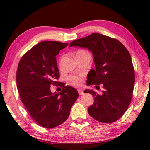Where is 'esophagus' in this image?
Wrapping results in <instances>:
<instances>
[{
    "instance_id": "esophagus-1",
    "label": "esophagus",
    "mask_w": 150,
    "mask_h": 150,
    "mask_svg": "<svg viewBox=\"0 0 150 150\" xmlns=\"http://www.w3.org/2000/svg\"><path fill=\"white\" fill-rule=\"evenodd\" d=\"M78 92H79V94L80 96H82L84 94V92L82 89H78Z\"/></svg>"
}]
</instances>
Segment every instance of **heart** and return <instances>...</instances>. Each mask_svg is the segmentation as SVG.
Segmentation results:
<instances>
[{
  "label": "heart",
  "instance_id": "obj_1",
  "mask_svg": "<svg viewBox=\"0 0 150 150\" xmlns=\"http://www.w3.org/2000/svg\"><path fill=\"white\" fill-rule=\"evenodd\" d=\"M79 52H85L84 50H80ZM67 81L69 85L74 87H81L83 83V76L81 75H72L67 77Z\"/></svg>",
  "mask_w": 150,
  "mask_h": 150
}]
</instances>
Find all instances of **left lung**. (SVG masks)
<instances>
[{"label":"left lung","mask_w":150,"mask_h":150,"mask_svg":"<svg viewBox=\"0 0 150 150\" xmlns=\"http://www.w3.org/2000/svg\"><path fill=\"white\" fill-rule=\"evenodd\" d=\"M71 46L87 48L93 55L96 69H91L87 85H102L101 95L93 90L85 93L93 96L94 102L88 108L90 116L102 123L118 120L130 105L135 82L132 59L126 47L116 39L100 33L71 42Z\"/></svg>","instance_id":"left-lung-1"}]
</instances>
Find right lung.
<instances>
[{
	"instance_id": "add662e5",
	"label": "right lung",
	"mask_w": 150,
	"mask_h": 150,
	"mask_svg": "<svg viewBox=\"0 0 150 150\" xmlns=\"http://www.w3.org/2000/svg\"><path fill=\"white\" fill-rule=\"evenodd\" d=\"M68 44L44 41L27 51L20 59L16 83L20 100L31 117L46 128H53L67 120L79 97L76 89L56 81L59 78L56 56ZM64 87L52 94L50 85Z\"/></svg>"
}]
</instances>
